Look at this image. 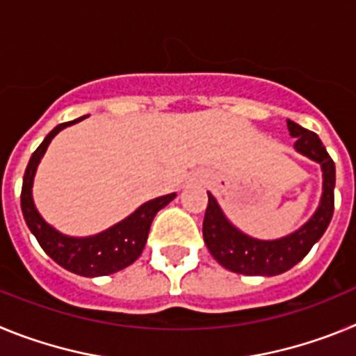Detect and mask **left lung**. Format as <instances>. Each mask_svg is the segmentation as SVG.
<instances>
[{
	"instance_id": "1",
	"label": "left lung",
	"mask_w": 356,
	"mask_h": 356,
	"mask_svg": "<svg viewBox=\"0 0 356 356\" xmlns=\"http://www.w3.org/2000/svg\"><path fill=\"white\" fill-rule=\"evenodd\" d=\"M291 137H294V149L312 162L319 163L323 171V194L316 212L305 225L285 237L262 241L244 234L232 225L225 216L216 197L209 194L203 238L210 254L225 269L248 276H276L307 257L312 246L323 237L333 216V188H335V163L326 147L314 131L287 119Z\"/></svg>"
}]
</instances>
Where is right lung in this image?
I'll list each match as a JSON object with an SVG mask.
<instances>
[{"mask_svg":"<svg viewBox=\"0 0 356 356\" xmlns=\"http://www.w3.org/2000/svg\"><path fill=\"white\" fill-rule=\"evenodd\" d=\"M81 119H85V115L55 127L46 135L42 144L33 151L26 171H24L21 209H23L24 221H26L31 234L35 235V238L39 241L40 248L58 266L74 273V275L96 278V276L114 275V273L121 271L139 259L144 246H146L153 217L156 216L160 209H163L175 200L176 193L146 201L135 212L124 217L122 221L115 222L114 226L103 229L99 234L89 235V237H71V235L62 234L56 228H53L49 222L44 221V217L40 216L35 207L33 194H31L37 168H39L40 159L48 149L53 137L64 128L80 122Z\"/></svg>","mask_w":356,"mask_h":356,"instance_id":"1","label":"right lung"}]
</instances>
